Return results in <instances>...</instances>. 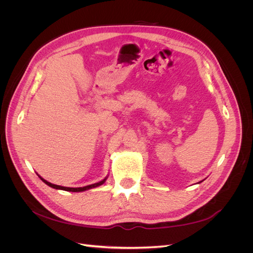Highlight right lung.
Masks as SVG:
<instances>
[{
	"label": "right lung",
	"mask_w": 253,
	"mask_h": 253,
	"mask_svg": "<svg viewBox=\"0 0 253 253\" xmlns=\"http://www.w3.org/2000/svg\"><path fill=\"white\" fill-rule=\"evenodd\" d=\"M39 177L41 178V180H42L43 182H45V183H46L47 186H49V187H51V188H53V189H58V190H64V191H70V192H82V191H85V190H88V189H93V188H96V187H98V186H101L102 183H104V182H105L106 178H108V177H105V178H104L103 180H101V181L96 182V183H93V185H88V186H85V187H80V188H68V187H62V186L53 185V183H51V182H49V181H47V180H45L44 178H42L41 176H39Z\"/></svg>",
	"instance_id": "right-lung-1"
}]
</instances>
